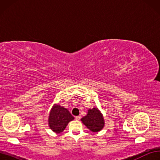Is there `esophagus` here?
<instances>
[{
	"mask_svg": "<svg viewBox=\"0 0 160 160\" xmlns=\"http://www.w3.org/2000/svg\"><path fill=\"white\" fill-rule=\"evenodd\" d=\"M80 119H81V117H80V116H76V117H75V119H76V120H77V121L80 120Z\"/></svg>",
	"mask_w": 160,
	"mask_h": 160,
	"instance_id": "1",
	"label": "esophagus"
}]
</instances>
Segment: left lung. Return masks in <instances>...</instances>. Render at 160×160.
I'll return each mask as SVG.
<instances>
[{"instance_id":"obj_1","label":"left lung","mask_w":160,"mask_h":160,"mask_svg":"<svg viewBox=\"0 0 160 160\" xmlns=\"http://www.w3.org/2000/svg\"><path fill=\"white\" fill-rule=\"evenodd\" d=\"M81 122L90 131L93 132H99L103 129L105 125V120L103 114L98 108L89 109L87 114L81 119Z\"/></svg>"}]
</instances>
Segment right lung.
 Segmentation results:
<instances>
[{"mask_svg": "<svg viewBox=\"0 0 160 160\" xmlns=\"http://www.w3.org/2000/svg\"><path fill=\"white\" fill-rule=\"evenodd\" d=\"M74 119L68 109L58 103L54 104L51 108L48 118V124L50 129L56 133L63 132L67 125Z\"/></svg>", "mask_w": 160, "mask_h": 160, "instance_id": "1", "label": "right lung"}]
</instances>
